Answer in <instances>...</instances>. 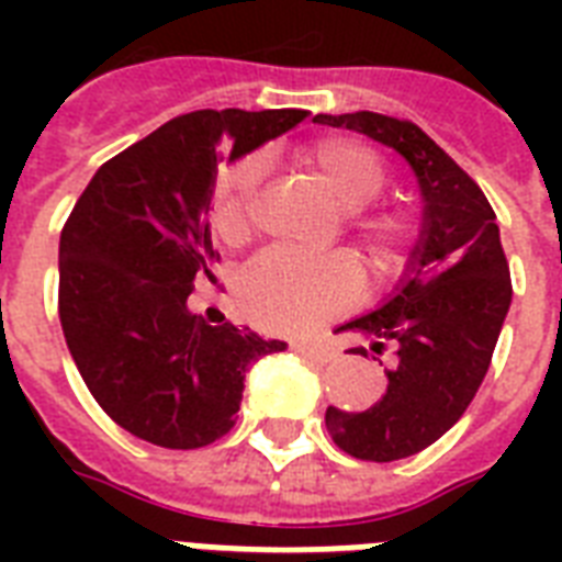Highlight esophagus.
<instances>
[{
	"label": "esophagus",
	"instance_id": "obj_1",
	"mask_svg": "<svg viewBox=\"0 0 562 562\" xmlns=\"http://www.w3.org/2000/svg\"><path fill=\"white\" fill-rule=\"evenodd\" d=\"M291 350L297 352V356H303V359L315 361V364H326V361L335 359V350H333V347H329V344H306V341H300V344H294Z\"/></svg>",
	"mask_w": 562,
	"mask_h": 562
}]
</instances>
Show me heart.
<instances>
[{"mask_svg":"<svg viewBox=\"0 0 562 562\" xmlns=\"http://www.w3.org/2000/svg\"><path fill=\"white\" fill-rule=\"evenodd\" d=\"M306 166L347 210V229L359 241L373 271L396 268L408 221L393 210H364L384 189L387 169L382 157L356 139H321L306 151ZM259 162L238 160L221 171L212 192V229L221 241L236 245L250 233ZM359 294V268L350 256H306L268 250L238 271L236 300L256 326L268 333H306L341 312Z\"/></svg>","mask_w":562,"mask_h":562,"instance_id":"1","label":"heart"}]
</instances>
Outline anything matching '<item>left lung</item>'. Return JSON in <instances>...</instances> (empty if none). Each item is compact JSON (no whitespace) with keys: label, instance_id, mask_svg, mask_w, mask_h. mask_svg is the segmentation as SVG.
I'll use <instances>...</instances> for the list:
<instances>
[{"label":"left lung","instance_id":"left-lung-1","mask_svg":"<svg viewBox=\"0 0 562 562\" xmlns=\"http://www.w3.org/2000/svg\"><path fill=\"white\" fill-rule=\"evenodd\" d=\"M315 122L359 131L402 154L423 194V229L393 297L338 329L368 335L379 356L393 352L387 387L356 414L326 408L338 449L359 461H402L443 437L487 375L514 297L496 212L479 183L414 122L370 110L317 113ZM350 352L368 356L364 347Z\"/></svg>","mask_w":562,"mask_h":562}]
</instances>
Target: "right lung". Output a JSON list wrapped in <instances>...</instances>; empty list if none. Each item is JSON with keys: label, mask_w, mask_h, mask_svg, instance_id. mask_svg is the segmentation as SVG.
<instances>
[{"label": "right lung", "mask_w": 562, "mask_h": 562, "mask_svg": "<svg viewBox=\"0 0 562 562\" xmlns=\"http://www.w3.org/2000/svg\"><path fill=\"white\" fill-rule=\"evenodd\" d=\"M306 110H194L95 171L60 233L57 315L83 384L104 414L162 449H201L236 426L245 373L282 352L189 312L215 282L210 201L224 157L238 160Z\"/></svg>", "instance_id": "right-lung-1"}]
</instances>
